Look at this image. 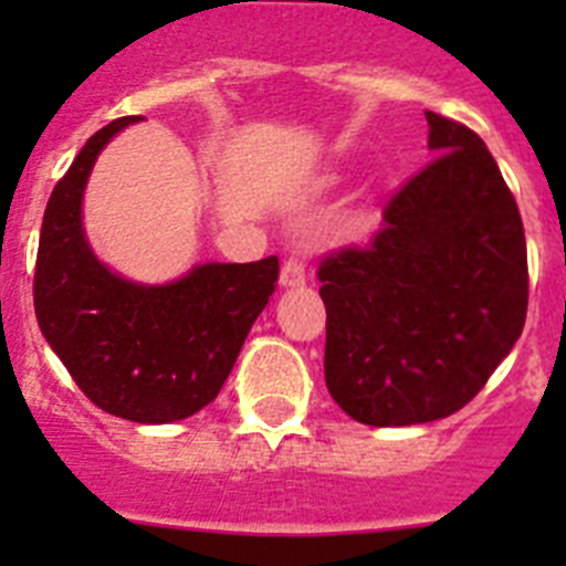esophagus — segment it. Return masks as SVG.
I'll use <instances>...</instances> for the list:
<instances>
[{
  "label": "esophagus",
  "mask_w": 566,
  "mask_h": 566,
  "mask_svg": "<svg viewBox=\"0 0 566 566\" xmlns=\"http://www.w3.org/2000/svg\"><path fill=\"white\" fill-rule=\"evenodd\" d=\"M306 283V260L297 258V254H289L283 269H280V286L294 289Z\"/></svg>",
  "instance_id": "1"
}]
</instances>
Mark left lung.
Listing matches in <instances>:
<instances>
[{"label":"left lung","instance_id":"obj_1","mask_svg":"<svg viewBox=\"0 0 566 566\" xmlns=\"http://www.w3.org/2000/svg\"><path fill=\"white\" fill-rule=\"evenodd\" d=\"M424 118L433 161L388 198L363 247L317 269L328 394L374 428L464 408L527 317V243L499 164L470 127Z\"/></svg>","mask_w":566,"mask_h":566}]
</instances>
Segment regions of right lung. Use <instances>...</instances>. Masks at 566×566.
<instances>
[{
	"label": "right lung",
	"instance_id": "1",
	"mask_svg": "<svg viewBox=\"0 0 566 566\" xmlns=\"http://www.w3.org/2000/svg\"><path fill=\"white\" fill-rule=\"evenodd\" d=\"M138 115L98 129L50 195L39 234V328L84 397L113 417L178 422L212 402L249 328L277 286V258L203 263L167 286H142L98 263L82 198L104 144Z\"/></svg>",
	"mask_w": 566,
	"mask_h": 566
}]
</instances>
